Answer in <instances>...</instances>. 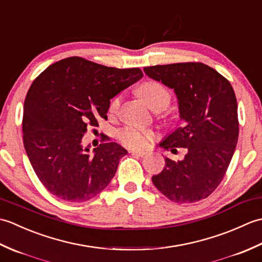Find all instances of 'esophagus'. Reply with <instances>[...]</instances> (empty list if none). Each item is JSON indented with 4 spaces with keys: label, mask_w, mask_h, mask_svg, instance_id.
<instances>
[{
    "label": "esophagus",
    "mask_w": 262,
    "mask_h": 262,
    "mask_svg": "<svg viewBox=\"0 0 262 262\" xmlns=\"http://www.w3.org/2000/svg\"><path fill=\"white\" fill-rule=\"evenodd\" d=\"M130 153H132L133 155H136V157H141V158H143V157H145V155H147V152H146V151H137V149H132Z\"/></svg>",
    "instance_id": "esophagus-1"
}]
</instances>
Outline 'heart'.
Returning <instances> with one entry per match:
<instances>
[{
    "instance_id": "b5f03b06",
    "label": "heart",
    "mask_w": 262,
    "mask_h": 262,
    "mask_svg": "<svg viewBox=\"0 0 262 262\" xmlns=\"http://www.w3.org/2000/svg\"><path fill=\"white\" fill-rule=\"evenodd\" d=\"M137 93L154 111L164 110L171 101V94L168 89L157 81L148 80L141 83L137 88ZM119 105L120 97L114 98L109 105L110 113H115L119 108ZM118 136L119 140L128 146L143 147L146 145L149 138L153 137V134L151 132L138 129L135 127H126L119 132Z\"/></svg>"
}]
</instances>
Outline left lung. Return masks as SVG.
<instances>
[{"instance_id":"left-lung-1","label":"left lung","mask_w":262,"mask_h":262,"mask_svg":"<svg viewBox=\"0 0 262 262\" xmlns=\"http://www.w3.org/2000/svg\"><path fill=\"white\" fill-rule=\"evenodd\" d=\"M144 72L173 89L185 121L160 143L171 152L186 148L185 159L165 158L164 169L152 177L154 186L178 204L208 197L223 180L237 143V103L231 83L203 63L155 65Z\"/></svg>"}]
</instances>
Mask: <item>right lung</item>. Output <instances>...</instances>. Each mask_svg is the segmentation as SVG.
I'll list each match as a JSON object with an SVG mask.
<instances>
[{
	"label": "right lung",
	"instance_id": "1",
	"mask_svg": "<svg viewBox=\"0 0 262 262\" xmlns=\"http://www.w3.org/2000/svg\"><path fill=\"white\" fill-rule=\"evenodd\" d=\"M143 77L140 69L108 68L82 57L52 64L37 76L24 105V145L38 179L54 196L82 203L113 179L127 154L107 136L90 153L88 127L107 119L110 99Z\"/></svg>",
	"mask_w": 262,
	"mask_h": 262
}]
</instances>
